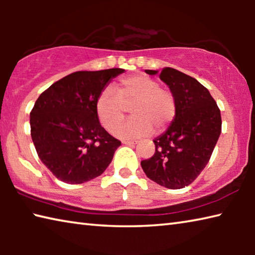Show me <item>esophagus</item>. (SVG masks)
Wrapping results in <instances>:
<instances>
[{
	"label": "esophagus",
	"mask_w": 255,
	"mask_h": 255,
	"mask_svg": "<svg viewBox=\"0 0 255 255\" xmlns=\"http://www.w3.org/2000/svg\"><path fill=\"white\" fill-rule=\"evenodd\" d=\"M136 143H137L136 140H123V144H125V145H133Z\"/></svg>",
	"instance_id": "obj_1"
}]
</instances>
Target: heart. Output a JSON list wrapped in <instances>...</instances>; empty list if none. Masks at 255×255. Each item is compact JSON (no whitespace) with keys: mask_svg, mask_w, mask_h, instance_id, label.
Instances as JSON below:
<instances>
[{"mask_svg":"<svg viewBox=\"0 0 255 255\" xmlns=\"http://www.w3.org/2000/svg\"><path fill=\"white\" fill-rule=\"evenodd\" d=\"M117 92L106 88L96 101V114L103 127L120 138L143 137L161 132L173 122L176 114L174 94L159 86L158 81L145 74L123 77L117 84ZM132 105L133 117L118 124L126 107ZM117 123L116 125L115 124ZM116 126L115 127L114 125Z\"/></svg>","mask_w":255,"mask_h":255,"instance_id":"heart-1","label":"heart"}]
</instances>
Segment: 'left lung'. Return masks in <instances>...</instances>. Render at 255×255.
Masks as SVG:
<instances>
[{
	"mask_svg": "<svg viewBox=\"0 0 255 255\" xmlns=\"http://www.w3.org/2000/svg\"><path fill=\"white\" fill-rule=\"evenodd\" d=\"M149 75L157 71L146 70ZM176 101V114L166 131L153 140L155 153L140 162L145 174L162 187L182 189L205 169L222 132L221 110L196 79L171 67L159 74Z\"/></svg>",
	"mask_w": 255,
	"mask_h": 255,
	"instance_id": "8db88e82",
	"label": "left lung"
}]
</instances>
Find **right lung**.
Masks as SVG:
<instances>
[{"label": "right lung", "mask_w": 255, "mask_h": 255, "mask_svg": "<svg viewBox=\"0 0 255 255\" xmlns=\"http://www.w3.org/2000/svg\"><path fill=\"white\" fill-rule=\"evenodd\" d=\"M123 68L72 73L42 92L30 112L31 138L40 161L58 180L80 184L101 175L122 141L96 114L99 94Z\"/></svg>", "instance_id": "right-lung-1"}]
</instances>
